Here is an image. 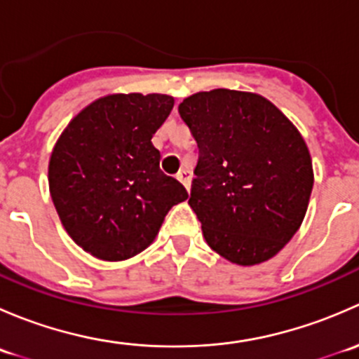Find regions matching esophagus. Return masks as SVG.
<instances>
[{
	"label": "esophagus",
	"mask_w": 359,
	"mask_h": 359,
	"mask_svg": "<svg viewBox=\"0 0 359 359\" xmlns=\"http://www.w3.org/2000/svg\"><path fill=\"white\" fill-rule=\"evenodd\" d=\"M177 180H179V182L182 184L187 191L191 189V172L189 170H180V172L177 173Z\"/></svg>",
	"instance_id": "obj_1"
}]
</instances>
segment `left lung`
I'll return each instance as SVG.
<instances>
[{"instance_id": "obj_1", "label": "left lung", "mask_w": 359, "mask_h": 359, "mask_svg": "<svg viewBox=\"0 0 359 359\" xmlns=\"http://www.w3.org/2000/svg\"><path fill=\"white\" fill-rule=\"evenodd\" d=\"M179 112L200 149L189 205L208 247L238 266L273 259L309 205L314 172L304 137L252 92H198Z\"/></svg>"}]
</instances>
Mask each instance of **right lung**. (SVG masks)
<instances>
[{
    "instance_id": "obj_1",
    "label": "right lung",
    "mask_w": 359,
    "mask_h": 359,
    "mask_svg": "<svg viewBox=\"0 0 359 359\" xmlns=\"http://www.w3.org/2000/svg\"><path fill=\"white\" fill-rule=\"evenodd\" d=\"M165 93H111L81 109L60 133L48 187L64 229L107 262L135 257L158 236L173 205L189 198L159 170L151 139L173 109Z\"/></svg>"
}]
</instances>
